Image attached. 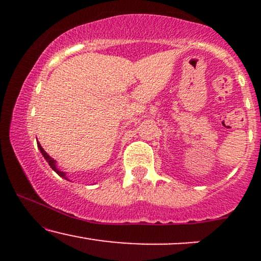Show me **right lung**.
Listing matches in <instances>:
<instances>
[{
  "instance_id": "1",
  "label": "right lung",
  "mask_w": 261,
  "mask_h": 261,
  "mask_svg": "<svg viewBox=\"0 0 261 261\" xmlns=\"http://www.w3.org/2000/svg\"><path fill=\"white\" fill-rule=\"evenodd\" d=\"M38 148L40 149L41 154L44 155V158H45V160H46L47 163H49V166L51 167V169L54 170V172H56V173H58V174H59L60 176H61V178H64V179H66V180H68V178H67V176H66V173H65V172H61V170H60V169L58 168V167H56V161L54 160V158L50 157V155L47 154L46 152L44 151V148L41 147V146H40V143H39V142H38Z\"/></svg>"
}]
</instances>
